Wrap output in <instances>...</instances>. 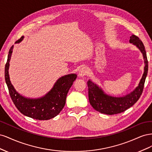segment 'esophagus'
Masks as SVG:
<instances>
[{
    "label": "esophagus",
    "mask_w": 152,
    "mask_h": 152,
    "mask_svg": "<svg viewBox=\"0 0 152 152\" xmlns=\"http://www.w3.org/2000/svg\"><path fill=\"white\" fill-rule=\"evenodd\" d=\"M89 73V70L86 67L84 66L80 69L79 72V76L80 77H83L86 75H87Z\"/></svg>",
    "instance_id": "34e87169"
}]
</instances>
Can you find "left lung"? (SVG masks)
Here are the masks:
<instances>
[{
    "mask_svg": "<svg viewBox=\"0 0 152 152\" xmlns=\"http://www.w3.org/2000/svg\"><path fill=\"white\" fill-rule=\"evenodd\" d=\"M129 42L136 45L141 50L143 56L145 66L141 79L138 86L134 91L122 97H113L106 94L102 88L91 80H89L87 82V86L89 103L94 109L100 113L107 115H115L124 112L137 102L143 91L148 69L145 48L142 41L134 35H132L130 37Z\"/></svg>",
    "mask_w": 152,
    "mask_h": 152,
    "instance_id": "1",
    "label": "left lung"
}]
</instances>
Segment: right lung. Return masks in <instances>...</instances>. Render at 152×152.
<instances>
[{
	"mask_svg": "<svg viewBox=\"0 0 152 152\" xmlns=\"http://www.w3.org/2000/svg\"><path fill=\"white\" fill-rule=\"evenodd\" d=\"M24 37L18 40L19 43ZM14 45L9 51L7 60L5 66V80L9 92L14 104L19 111L27 117L36 120H49L56 117L65 104L68 92L77 78L75 73L63 76L56 81L52 89L43 97L37 99H30L24 97L16 92L10 81L9 75L10 61Z\"/></svg>",
	"mask_w": 152,
	"mask_h": 152,
	"instance_id": "1",
	"label": "right lung"
}]
</instances>
